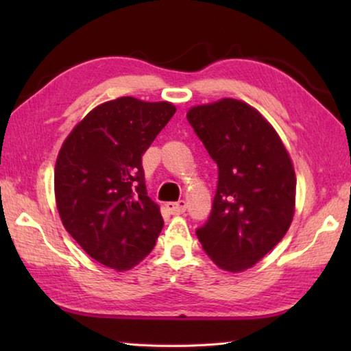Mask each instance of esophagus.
<instances>
[{
  "instance_id": "34e87169",
  "label": "esophagus",
  "mask_w": 351,
  "mask_h": 351,
  "mask_svg": "<svg viewBox=\"0 0 351 351\" xmlns=\"http://www.w3.org/2000/svg\"><path fill=\"white\" fill-rule=\"evenodd\" d=\"M165 207H167V210L171 213V215H181L182 212H186L187 203L184 199H180L178 203H167Z\"/></svg>"
}]
</instances>
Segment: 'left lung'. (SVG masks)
I'll return each mask as SVG.
<instances>
[{
  "label": "left lung",
  "instance_id": "8db88e82",
  "mask_svg": "<svg viewBox=\"0 0 351 351\" xmlns=\"http://www.w3.org/2000/svg\"><path fill=\"white\" fill-rule=\"evenodd\" d=\"M187 121L218 165L210 217L198 240L218 268L243 272L288 232L295 209V173L274 127L243 100L195 105Z\"/></svg>",
  "mask_w": 351,
  "mask_h": 351
}]
</instances>
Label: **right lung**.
<instances>
[{"instance_id": "add662e5", "label": "right lung", "mask_w": 351, "mask_h": 351, "mask_svg": "<svg viewBox=\"0 0 351 351\" xmlns=\"http://www.w3.org/2000/svg\"><path fill=\"white\" fill-rule=\"evenodd\" d=\"M175 111L167 100H108L77 123L58 152V215L83 251L111 269H132L161 234L164 219L147 195L142 154Z\"/></svg>"}]
</instances>
